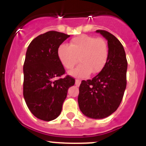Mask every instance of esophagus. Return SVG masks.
<instances>
[{
  "label": "esophagus",
  "instance_id": "esophagus-1",
  "mask_svg": "<svg viewBox=\"0 0 146 146\" xmlns=\"http://www.w3.org/2000/svg\"><path fill=\"white\" fill-rule=\"evenodd\" d=\"M80 82H81L80 80H79V79H76L75 80V84H76V86H79L80 85Z\"/></svg>",
  "mask_w": 146,
  "mask_h": 146
}]
</instances>
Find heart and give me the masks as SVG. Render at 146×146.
<instances>
[{
	"label": "heart",
	"mask_w": 146,
	"mask_h": 146,
	"mask_svg": "<svg viewBox=\"0 0 146 146\" xmlns=\"http://www.w3.org/2000/svg\"><path fill=\"white\" fill-rule=\"evenodd\" d=\"M58 57L66 69H72L78 62L80 64L70 72L75 77H87L91 72H101L107 64L109 48L105 39L82 34L72 38L70 44H62L57 50Z\"/></svg>",
	"instance_id": "1"
}]
</instances>
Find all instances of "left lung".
Listing matches in <instances>:
<instances>
[{"label": "left lung", "mask_w": 146, "mask_h": 146, "mask_svg": "<svg viewBox=\"0 0 146 146\" xmlns=\"http://www.w3.org/2000/svg\"><path fill=\"white\" fill-rule=\"evenodd\" d=\"M96 32L108 40V60L97 75L82 81L78 104L85 115L100 119L114 113L122 101L126 86L127 60L123 45L114 35L104 30Z\"/></svg>", "instance_id": "1"}]
</instances>
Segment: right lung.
<instances>
[{"label": "right lung", "instance_id": "obj_1", "mask_svg": "<svg viewBox=\"0 0 146 146\" xmlns=\"http://www.w3.org/2000/svg\"><path fill=\"white\" fill-rule=\"evenodd\" d=\"M70 36L50 31L39 35L28 47L23 65V96L30 111L45 121L60 115L67 91L75 80L65 74V69L58 57L57 50Z\"/></svg>", "mask_w": 146, "mask_h": 146}]
</instances>
